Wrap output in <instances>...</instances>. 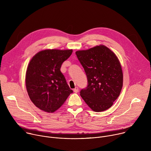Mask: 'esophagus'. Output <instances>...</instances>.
Here are the masks:
<instances>
[{"label": "esophagus", "instance_id": "1", "mask_svg": "<svg viewBox=\"0 0 151 151\" xmlns=\"http://www.w3.org/2000/svg\"><path fill=\"white\" fill-rule=\"evenodd\" d=\"M73 91L75 92V93H78V91H79V88H78V87H76L75 88H74V90H73Z\"/></svg>", "mask_w": 151, "mask_h": 151}]
</instances>
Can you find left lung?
<instances>
[{"label": "left lung", "mask_w": 151, "mask_h": 151, "mask_svg": "<svg viewBox=\"0 0 151 151\" xmlns=\"http://www.w3.org/2000/svg\"><path fill=\"white\" fill-rule=\"evenodd\" d=\"M75 53L88 81L87 87L80 91L81 97L95 112L108 109L122 87L123 74L119 60L104 45Z\"/></svg>", "instance_id": "1"}]
</instances>
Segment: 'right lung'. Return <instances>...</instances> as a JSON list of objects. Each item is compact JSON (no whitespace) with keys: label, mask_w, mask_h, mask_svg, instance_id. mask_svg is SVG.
Returning <instances> with one entry per match:
<instances>
[{"label":"right lung","mask_w":151,"mask_h":151,"mask_svg":"<svg viewBox=\"0 0 151 151\" xmlns=\"http://www.w3.org/2000/svg\"><path fill=\"white\" fill-rule=\"evenodd\" d=\"M72 50H46L37 53L26 71V86L33 104L47 112H54L73 93L60 68Z\"/></svg>","instance_id":"right-lung-1"}]
</instances>
